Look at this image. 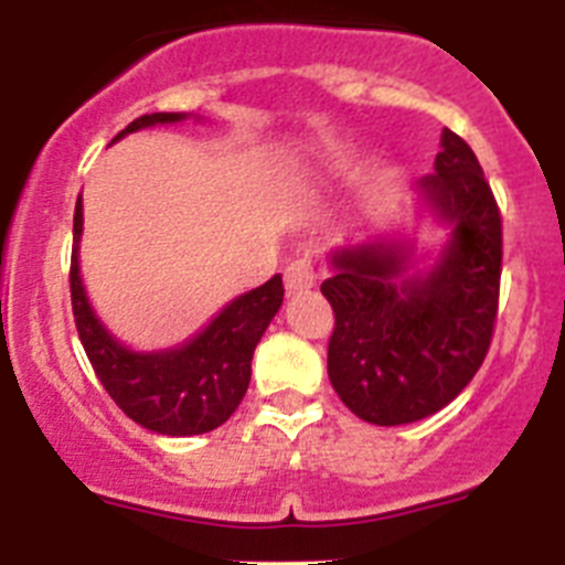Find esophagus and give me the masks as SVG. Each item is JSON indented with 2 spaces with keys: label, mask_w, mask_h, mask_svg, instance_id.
Wrapping results in <instances>:
<instances>
[{
  "label": "esophagus",
  "mask_w": 565,
  "mask_h": 565,
  "mask_svg": "<svg viewBox=\"0 0 565 565\" xmlns=\"http://www.w3.org/2000/svg\"><path fill=\"white\" fill-rule=\"evenodd\" d=\"M313 286H317V271H313L311 259H294L286 268V291L302 294Z\"/></svg>",
  "instance_id": "34e87169"
}]
</instances>
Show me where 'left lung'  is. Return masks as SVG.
<instances>
[{"label": "left lung", "mask_w": 565, "mask_h": 565, "mask_svg": "<svg viewBox=\"0 0 565 565\" xmlns=\"http://www.w3.org/2000/svg\"><path fill=\"white\" fill-rule=\"evenodd\" d=\"M418 192L452 234L427 274L411 246L356 243L331 254L322 294L333 308L328 376L344 407L379 427L427 418L472 382L492 342L503 232L476 152L441 132L436 172Z\"/></svg>", "instance_id": "8db88e82"}]
</instances>
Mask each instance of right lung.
<instances>
[{
  "instance_id": "obj_1",
  "label": "right lung",
  "mask_w": 565,
  "mask_h": 565,
  "mask_svg": "<svg viewBox=\"0 0 565 565\" xmlns=\"http://www.w3.org/2000/svg\"><path fill=\"white\" fill-rule=\"evenodd\" d=\"M183 113H152L135 118L113 141L135 129L183 121ZM82 198L73 217V257H70V299L78 339L104 391L132 422L161 436H201L221 427L243 402L252 382V356L259 337L282 306V277L274 274L266 286L232 299L217 317L181 348L135 353L124 348L98 322L78 277L82 239Z\"/></svg>"
}]
</instances>
